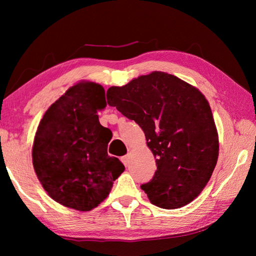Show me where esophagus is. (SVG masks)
I'll list each match as a JSON object with an SVG mask.
<instances>
[{
  "mask_svg": "<svg viewBox=\"0 0 256 256\" xmlns=\"http://www.w3.org/2000/svg\"><path fill=\"white\" fill-rule=\"evenodd\" d=\"M121 160H122V162H123V164H124L125 166H128V162H130V156H128V155L122 156Z\"/></svg>",
  "mask_w": 256,
  "mask_h": 256,
  "instance_id": "1",
  "label": "esophagus"
}]
</instances>
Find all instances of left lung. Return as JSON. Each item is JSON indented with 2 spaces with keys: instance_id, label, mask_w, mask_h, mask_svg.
<instances>
[{
  "instance_id": "left-lung-1",
  "label": "left lung",
  "mask_w": 256,
  "mask_h": 256,
  "mask_svg": "<svg viewBox=\"0 0 256 256\" xmlns=\"http://www.w3.org/2000/svg\"><path fill=\"white\" fill-rule=\"evenodd\" d=\"M106 99L140 125L155 156V175L140 186L150 202L177 209L197 198L219 156L211 108L199 89L174 74L153 72L110 86Z\"/></svg>"
}]
</instances>
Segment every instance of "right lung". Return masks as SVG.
Segmentation results:
<instances>
[{"instance_id":"obj_1","label":"right lung","mask_w":256,"mask_h":256,"mask_svg":"<svg viewBox=\"0 0 256 256\" xmlns=\"http://www.w3.org/2000/svg\"><path fill=\"white\" fill-rule=\"evenodd\" d=\"M106 106L104 88L80 81L48 108L37 128L32 152L37 178L52 199L68 208H96L125 170L108 155L112 132L98 116Z\"/></svg>"}]
</instances>
